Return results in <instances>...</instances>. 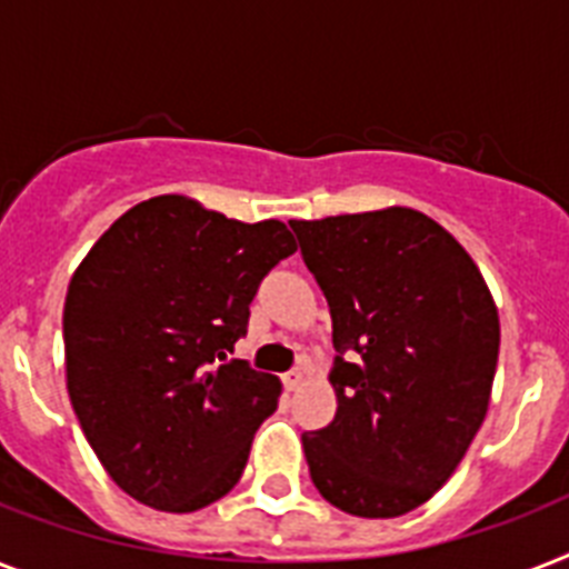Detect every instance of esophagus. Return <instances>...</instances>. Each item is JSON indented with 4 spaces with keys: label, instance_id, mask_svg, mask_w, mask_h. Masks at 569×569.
I'll return each instance as SVG.
<instances>
[{
    "label": "esophagus",
    "instance_id": "esophagus-1",
    "mask_svg": "<svg viewBox=\"0 0 569 569\" xmlns=\"http://www.w3.org/2000/svg\"><path fill=\"white\" fill-rule=\"evenodd\" d=\"M300 382H303V371H300V368H292V371H289V373H283V386L289 391L300 389Z\"/></svg>",
    "mask_w": 569,
    "mask_h": 569
}]
</instances>
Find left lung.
<instances>
[{
	"mask_svg": "<svg viewBox=\"0 0 569 569\" xmlns=\"http://www.w3.org/2000/svg\"><path fill=\"white\" fill-rule=\"evenodd\" d=\"M332 318L336 418L303 432L336 509L400 517L452 477L482 427L500 318L477 262L409 207L289 221Z\"/></svg>",
	"mask_w": 569,
	"mask_h": 569,
	"instance_id": "left-lung-1",
	"label": "left lung"
}]
</instances>
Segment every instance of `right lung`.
<instances>
[{
	"instance_id": "right-lung-1",
	"label": "right lung",
	"mask_w": 569,
	"mask_h": 569,
	"mask_svg": "<svg viewBox=\"0 0 569 569\" xmlns=\"http://www.w3.org/2000/svg\"><path fill=\"white\" fill-rule=\"evenodd\" d=\"M295 253L283 221L228 219L183 196L119 216L69 280L67 389L110 479L160 511L239 482L280 380L228 359L262 277Z\"/></svg>"
}]
</instances>
